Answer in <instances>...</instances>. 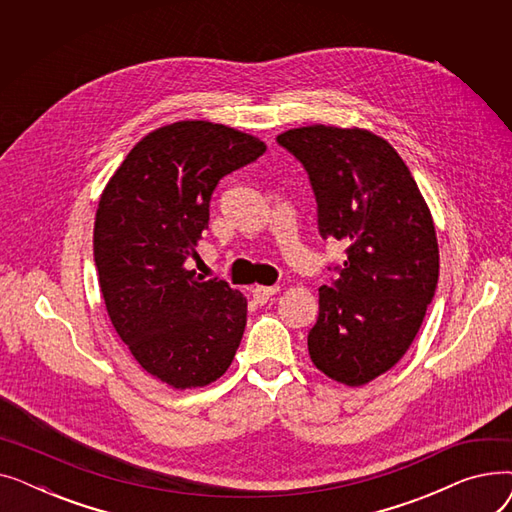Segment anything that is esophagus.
<instances>
[{"mask_svg": "<svg viewBox=\"0 0 512 512\" xmlns=\"http://www.w3.org/2000/svg\"><path fill=\"white\" fill-rule=\"evenodd\" d=\"M280 290V286H255L253 288V299L257 305H263L270 301L274 294Z\"/></svg>", "mask_w": 512, "mask_h": 512, "instance_id": "esophagus-1", "label": "esophagus"}]
</instances>
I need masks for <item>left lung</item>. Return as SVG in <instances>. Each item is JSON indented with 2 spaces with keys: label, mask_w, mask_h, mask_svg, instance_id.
<instances>
[{
  "label": "left lung",
  "mask_w": 512,
  "mask_h": 512,
  "mask_svg": "<svg viewBox=\"0 0 512 512\" xmlns=\"http://www.w3.org/2000/svg\"><path fill=\"white\" fill-rule=\"evenodd\" d=\"M278 143L309 174L319 234L348 245L338 280L319 288L311 361L334 382L365 386L409 351L434 299L432 211L396 149L371 130L311 124Z\"/></svg>",
  "instance_id": "obj_1"
}]
</instances>
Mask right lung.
Here are the masks:
<instances>
[{
    "label": "right lung",
    "instance_id": "add662e5",
    "mask_svg": "<svg viewBox=\"0 0 512 512\" xmlns=\"http://www.w3.org/2000/svg\"><path fill=\"white\" fill-rule=\"evenodd\" d=\"M253 134L207 120L151 130L105 184L93 253L107 315L130 355L176 390L226 373L247 324V299L195 278L186 259L209 222L213 188L263 155Z\"/></svg>",
    "mask_w": 512,
    "mask_h": 512
}]
</instances>
